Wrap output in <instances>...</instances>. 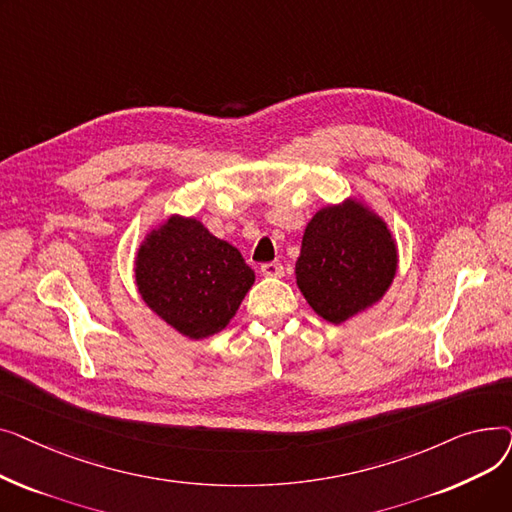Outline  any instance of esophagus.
Returning <instances> with one entry per match:
<instances>
[{"label": "esophagus", "mask_w": 512, "mask_h": 512, "mask_svg": "<svg viewBox=\"0 0 512 512\" xmlns=\"http://www.w3.org/2000/svg\"><path fill=\"white\" fill-rule=\"evenodd\" d=\"M261 274L267 276V278H282L284 276V267L276 261H270V263H261Z\"/></svg>", "instance_id": "34e87169"}]
</instances>
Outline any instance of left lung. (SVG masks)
Returning a JSON list of instances; mask_svg holds the SVG:
<instances>
[{
  "instance_id": "obj_1",
  "label": "left lung",
  "mask_w": 512,
  "mask_h": 512,
  "mask_svg": "<svg viewBox=\"0 0 512 512\" xmlns=\"http://www.w3.org/2000/svg\"><path fill=\"white\" fill-rule=\"evenodd\" d=\"M396 263L388 226L361 203L344 201L307 224L297 284L317 315L342 324L384 297Z\"/></svg>"
}]
</instances>
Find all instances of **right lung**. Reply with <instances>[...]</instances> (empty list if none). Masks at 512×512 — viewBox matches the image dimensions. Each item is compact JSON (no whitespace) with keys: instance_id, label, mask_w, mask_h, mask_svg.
<instances>
[{"instance_id":"add662e5","label":"right lung","mask_w":512,"mask_h":512,"mask_svg":"<svg viewBox=\"0 0 512 512\" xmlns=\"http://www.w3.org/2000/svg\"><path fill=\"white\" fill-rule=\"evenodd\" d=\"M134 274L143 301L193 340L224 330L255 282L236 247L178 215L145 238Z\"/></svg>"}]
</instances>
